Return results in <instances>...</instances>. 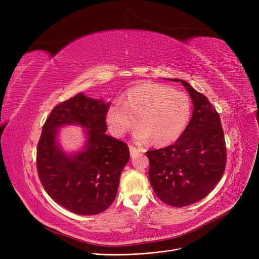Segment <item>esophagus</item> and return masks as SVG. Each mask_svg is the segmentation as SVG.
Instances as JSON below:
<instances>
[{
    "label": "esophagus",
    "mask_w": 259,
    "mask_h": 259,
    "mask_svg": "<svg viewBox=\"0 0 259 259\" xmlns=\"http://www.w3.org/2000/svg\"><path fill=\"white\" fill-rule=\"evenodd\" d=\"M129 150H130V155L131 156H135V155H138V154H140L142 152V150H141L140 148H137V147H134L132 145L129 146Z\"/></svg>",
    "instance_id": "34e87169"
}]
</instances>
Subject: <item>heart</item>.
Returning a JSON list of instances; mask_svg holds the SVG:
<instances>
[{"instance_id":"1","label":"heart","mask_w":259,"mask_h":259,"mask_svg":"<svg viewBox=\"0 0 259 259\" xmlns=\"http://www.w3.org/2000/svg\"><path fill=\"white\" fill-rule=\"evenodd\" d=\"M192 106L188 95L158 84H144L128 90L122 104L108 108L106 121L110 132L122 137L138 124L137 138L151 139L165 145L180 138L191 117Z\"/></svg>"}]
</instances>
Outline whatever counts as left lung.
<instances>
[{
  "instance_id": "obj_1",
  "label": "left lung",
  "mask_w": 259,
  "mask_h": 259,
  "mask_svg": "<svg viewBox=\"0 0 259 259\" xmlns=\"http://www.w3.org/2000/svg\"><path fill=\"white\" fill-rule=\"evenodd\" d=\"M181 81L193 102V114L173 145L149 150V180L156 196L172 207L206 197L225 172L227 147L221 117L205 95Z\"/></svg>"
}]
</instances>
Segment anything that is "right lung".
Segmentation results:
<instances>
[{"label":"right lung","instance_id":"1","mask_svg":"<svg viewBox=\"0 0 259 259\" xmlns=\"http://www.w3.org/2000/svg\"><path fill=\"white\" fill-rule=\"evenodd\" d=\"M109 107L110 103L78 93L52 109L37 143L40 183L54 201L74 214L95 215L110 207L130 158L128 145L105 133ZM65 124L89 129L84 151L67 156L59 148L57 128Z\"/></svg>","mask_w":259,"mask_h":259}]
</instances>
